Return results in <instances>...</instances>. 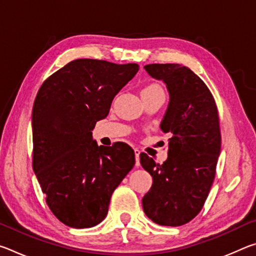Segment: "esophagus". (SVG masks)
Instances as JSON below:
<instances>
[{"mask_svg": "<svg viewBox=\"0 0 256 256\" xmlns=\"http://www.w3.org/2000/svg\"><path fill=\"white\" fill-rule=\"evenodd\" d=\"M134 154H136V166H140V154H141V151L138 149H134Z\"/></svg>", "mask_w": 256, "mask_h": 256, "instance_id": "obj_1", "label": "esophagus"}]
</instances>
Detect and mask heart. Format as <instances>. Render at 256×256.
Here are the masks:
<instances>
[{
  "mask_svg": "<svg viewBox=\"0 0 256 256\" xmlns=\"http://www.w3.org/2000/svg\"><path fill=\"white\" fill-rule=\"evenodd\" d=\"M142 94H164L162 86H160L157 82H151V84H146L144 90H142Z\"/></svg>",
  "mask_w": 256,
  "mask_h": 256,
  "instance_id": "b5f03b06",
  "label": "heart"
}]
</instances>
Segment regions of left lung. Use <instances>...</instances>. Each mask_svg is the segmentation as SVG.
<instances>
[{
	"mask_svg": "<svg viewBox=\"0 0 256 256\" xmlns=\"http://www.w3.org/2000/svg\"><path fill=\"white\" fill-rule=\"evenodd\" d=\"M144 68L170 92L160 128L170 138L164 164L140 154L142 167L152 176L142 206L154 222L177 227L196 218L214 183L222 148L218 110L209 88L188 68L148 64Z\"/></svg>",
	"mask_w": 256,
	"mask_h": 256,
	"instance_id": "left-lung-1",
	"label": "left lung"
}]
</instances>
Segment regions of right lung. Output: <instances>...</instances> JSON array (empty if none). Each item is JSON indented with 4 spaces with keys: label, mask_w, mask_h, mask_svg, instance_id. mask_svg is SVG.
Here are the masks:
<instances>
[{
    "label": "right lung",
    "mask_w": 256,
    "mask_h": 256,
    "mask_svg": "<svg viewBox=\"0 0 256 256\" xmlns=\"http://www.w3.org/2000/svg\"><path fill=\"white\" fill-rule=\"evenodd\" d=\"M138 71L136 63L79 58L53 73L38 90L32 168L47 206L68 227L102 222L112 192L136 164L128 144L98 146L92 131Z\"/></svg>",
    "instance_id": "right-lung-1"
}]
</instances>
